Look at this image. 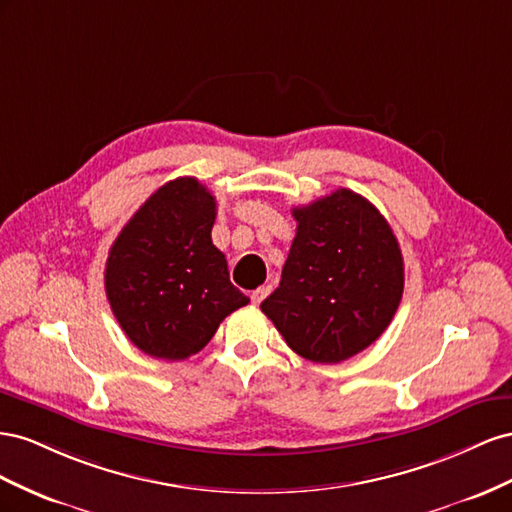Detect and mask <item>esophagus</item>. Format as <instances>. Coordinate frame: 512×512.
Segmentation results:
<instances>
[{"label": "esophagus", "mask_w": 512, "mask_h": 512, "mask_svg": "<svg viewBox=\"0 0 512 512\" xmlns=\"http://www.w3.org/2000/svg\"><path fill=\"white\" fill-rule=\"evenodd\" d=\"M270 285H266V287H259V289H255L253 294H251V300H253V304H261L264 302V298L270 294Z\"/></svg>", "instance_id": "esophagus-1"}]
</instances>
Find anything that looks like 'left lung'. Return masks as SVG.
<instances>
[{
	"label": "left lung",
	"mask_w": 512,
	"mask_h": 512,
	"mask_svg": "<svg viewBox=\"0 0 512 512\" xmlns=\"http://www.w3.org/2000/svg\"><path fill=\"white\" fill-rule=\"evenodd\" d=\"M291 214L296 238L261 311L298 356L337 364L390 326L403 296L401 248L386 218L349 188Z\"/></svg>",
	"instance_id": "1"
}]
</instances>
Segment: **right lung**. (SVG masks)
<instances>
[{
	"label": "right lung",
	"instance_id": "obj_1",
	"mask_svg": "<svg viewBox=\"0 0 512 512\" xmlns=\"http://www.w3.org/2000/svg\"><path fill=\"white\" fill-rule=\"evenodd\" d=\"M216 199L195 178H178L143 203L115 238L105 268L111 311L143 354L184 360L214 337L248 298L229 281L212 244Z\"/></svg>",
	"mask_w": 512,
	"mask_h": 512
}]
</instances>
